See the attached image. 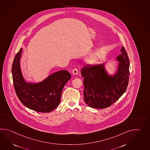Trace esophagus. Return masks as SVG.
I'll use <instances>...</instances> for the list:
<instances>
[{
    "label": "esophagus",
    "mask_w": 150,
    "mask_h": 150,
    "mask_svg": "<svg viewBox=\"0 0 150 150\" xmlns=\"http://www.w3.org/2000/svg\"><path fill=\"white\" fill-rule=\"evenodd\" d=\"M72 73L74 75H77L78 74V70L77 68H75L74 69L73 71H72Z\"/></svg>",
    "instance_id": "1"
}]
</instances>
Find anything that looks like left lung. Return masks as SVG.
Instances as JSON below:
<instances>
[{"mask_svg":"<svg viewBox=\"0 0 150 150\" xmlns=\"http://www.w3.org/2000/svg\"><path fill=\"white\" fill-rule=\"evenodd\" d=\"M117 57L118 70L113 76L107 73L104 64H88L81 69L84 78V100L88 106L97 109L110 107L127 90L129 80L130 62L123 46Z\"/></svg>","mask_w":150,"mask_h":150,"instance_id":"left-lung-1","label":"left lung"}]
</instances>
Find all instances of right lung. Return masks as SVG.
<instances>
[{
	"instance_id": "right-lung-1",
	"label": "right lung",
	"mask_w": 150,
	"mask_h": 150,
	"mask_svg": "<svg viewBox=\"0 0 150 150\" xmlns=\"http://www.w3.org/2000/svg\"><path fill=\"white\" fill-rule=\"evenodd\" d=\"M22 48L16 55L12 67L14 87L20 102L27 108L40 112H50L60 104L61 93L66 83L71 78L66 70L50 75L42 82L27 83L22 75L20 59Z\"/></svg>"
}]
</instances>
